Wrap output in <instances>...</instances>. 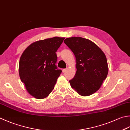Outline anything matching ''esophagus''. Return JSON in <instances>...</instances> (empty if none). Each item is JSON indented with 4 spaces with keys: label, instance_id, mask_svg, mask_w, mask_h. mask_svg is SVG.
<instances>
[{
    "label": "esophagus",
    "instance_id": "34e87169",
    "mask_svg": "<svg viewBox=\"0 0 130 130\" xmlns=\"http://www.w3.org/2000/svg\"><path fill=\"white\" fill-rule=\"evenodd\" d=\"M67 69H62V73H65L66 71H67Z\"/></svg>",
    "mask_w": 130,
    "mask_h": 130
}]
</instances>
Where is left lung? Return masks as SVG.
<instances>
[{"mask_svg":"<svg viewBox=\"0 0 130 130\" xmlns=\"http://www.w3.org/2000/svg\"><path fill=\"white\" fill-rule=\"evenodd\" d=\"M64 43L76 58V72L70 86L81 96H89L100 88L108 73L104 53L91 40L81 37L65 39Z\"/></svg>","mask_w":130,"mask_h":130,"instance_id":"left-lung-1","label":"left lung"}]
</instances>
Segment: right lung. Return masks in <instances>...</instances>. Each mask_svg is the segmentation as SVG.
<instances>
[{
  "mask_svg": "<svg viewBox=\"0 0 130 130\" xmlns=\"http://www.w3.org/2000/svg\"><path fill=\"white\" fill-rule=\"evenodd\" d=\"M65 38L53 37L32 43L22 53L19 75L27 92L35 98H46L53 90L62 72L56 63V52Z\"/></svg>",
  "mask_w": 130,
  "mask_h": 130,
  "instance_id": "add662e5",
  "label": "right lung"
}]
</instances>
